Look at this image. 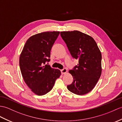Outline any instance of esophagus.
<instances>
[{"instance_id": "obj_1", "label": "esophagus", "mask_w": 122, "mask_h": 122, "mask_svg": "<svg viewBox=\"0 0 122 122\" xmlns=\"http://www.w3.org/2000/svg\"><path fill=\"white\" fill-rule=\"evenodd\" d=\"M61 73L62 74H64L67 72V70H66V68H64V69L61 70Z\"/></svg>"}]
</instances>
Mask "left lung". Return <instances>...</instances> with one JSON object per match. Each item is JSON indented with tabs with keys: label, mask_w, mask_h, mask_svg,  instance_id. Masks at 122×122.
<instances>
[{
	"label": "left lung",
	"mask_w": 122,
	"mask_h": 122,
	"mask_svg": "<svg viewBox=\"0 0 122 122\" xmlns=\"http://www.w3.org/2000/svg\"><path fill=\"white\" fill-rule=\"evenodd\" d=\"M60 34L72 57L78 59L77 66L69 71L73 81L67 89L76 95H85L93 89L101 75L100 50L92 37L80 31H64Z\"/></svg>",
	"instance_id": "8db88e82"
}]
</instances>
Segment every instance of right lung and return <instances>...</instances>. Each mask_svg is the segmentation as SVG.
I'll list each match as a JSON object with an SVG mask.
<instances>
[{
  "label": "right lung",
  "instance_id": "obj_1",
  "mask_svg": "<svg viewBox=\"0 0 122 122\" xmlns=\"http://www.w3.org/2000/svg\"><path fill=\"white\" fill-rule=\"evenodd\" d=\"M60 34L58 31L45 32L27 39L19 59L25 83L35 94L42 96L49 92L61 71L45 63L50 61V51Z\"/></svg>",
  "mask_w": 122,
  "mask_h": 122
}]
</instances>
